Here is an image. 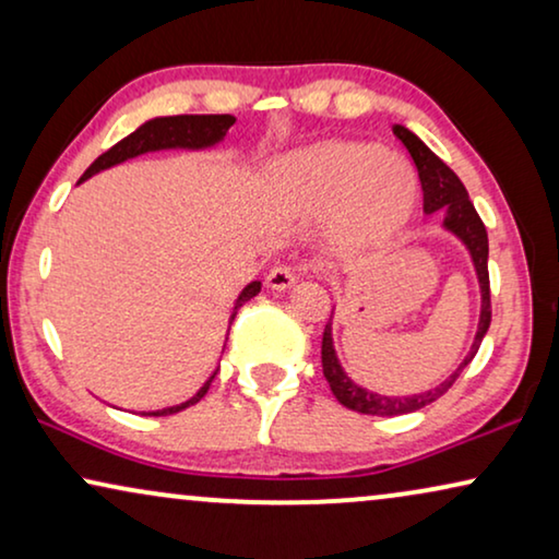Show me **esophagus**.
Returning <instances> with one entry per match:
<instances>
[{
  "instance_id": "obj_1",
  "label": "esophagus",
  "mask_w": 559,
  "mask_h": 559,
  "mask_svg": "<svg viewBox=\"0 0 559 559\" xmlns=\"http://www.w3.org/2000/svg\"><path fill=\"white\" fill-rule=\"evenodd\" d=\"M264 282H266V287H270V289H280V293H282V289H289L295 285L297 272L293 270V266H285V264L274 266V270L266 274Z\"/></svg>"
}]
</instances>
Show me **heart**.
<instances>
[{"instance_id": "b5f03b06", "label": "heart", "mask_w": 559, "mask_h": 559, "mask_svg": "<svg viewBox=\"0 0 559 559\" xmlns=\"http://www.w3.org/2000/svg\"><path fill=\"white\" fill-rule=\"evenodd\" d=\"M274 198L293 216L333 213L331 236L343 251L386 241L415 203V175L402 157L366 142H325L277 165Z\"/></svg>"}]
</instances>
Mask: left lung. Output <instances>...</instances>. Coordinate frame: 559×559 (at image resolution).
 <instances>
[{
    "instance_id": "obj_1",
    "label": "left lung",
    "mask_w": 559,
    "mask_h": 559,
    "mask_svg": "<svg viewBox=\"0 0 559 559\" xmlns=\"http://www.w3.org/2000/svg\"><path fill=\"white\" fill-rule=\"evenodd\" d=\"M394 136L400 140L407 152L415 159L419 182H423V209L425 213H435L442 211V228L450 231L457 239L463 241V247L468 249L471 262L476 266V277L480 285V316H478V331L476 338H473V346L468 350V356L457 364V369L450 373L445 381H440L435 389H427V392L419 394H409V396H386V394H377L369 392V389L358 386L354 379L343 371V366L335 356L333 348V316L328 320L325 331H323V373L331 384V392L335 394L343 407L361 412V415H377V417H396V415H407V412H417L432 404L435 400H440L442 394L448 392L450 386L455 384V379L461 377L465 366L473 361V356L478 354L480 341L491 325V287H488V234L480 216L473 209L468 190L461 182V178L450 170V167L442 163V159L435 155V152L427 147V144L419 140L415 132H409L407 127L394 124Z\"/></svg>"
}]
</instances>
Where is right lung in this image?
Here are the masks:
<instances>
[{
    "mask_svg": "<svg viewBox=\"0 0 559 559\" xmlns=\"http://www.w3.org/2000/svg\"><path fill=\"white\" fill-rule=\"evenodd\" d=\"M234 117L231 114H180V117H155L150 121H144L140 129H134L132 134L124 136V140L114 144L111 150H106L102 157L94 159V165L88 167L86 173L81 175V180H88L91 175L106 170V167H114L124 159H132L136 155H144V152H157V150H209L213 144H218L224 140L228 129L234 127ZM262 289V282H249L247 287L241 289V295L236 297L234 302V312L228 318V328H231L236 312L243 302H249L251 297L259 295ZM216 377V371L211 373L209 381L198 389V392L190 396V400L175 404V407H165V409H155V412H142V415L150 417H165V415H175V412L193 407L195 402H201L205 392H209L211 381Z\"/></svg>",
    "mask_w": 559,
    "mask_h": 559,
    "instance_id": "add662e5",
    "label": "right lung"
}]
</instances>
